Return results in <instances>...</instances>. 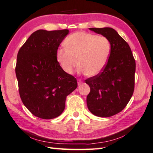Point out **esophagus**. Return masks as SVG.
I'll return each instance as SVG.
<instances>
[{
	"mask_svg": "<svg viewBox=\"0 0 153 153\" xmlns=\"http://www.w3.org/2000/svg\"><path fill=\"white\" fill-rule=\"evenodd\" d=\"M82 83H83V81H82L81 79H78V85H81Z\"/></svg>",
	"mask_w": 153,
	"mask_h": 153,
	"instance_id": "obj_1",
	"label": "esophagus"
}]
</instances>
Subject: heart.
<instances>
[{"mask_svg":"<svg viewBox=\"0 0 153 153\" xmlns=\"http://www.w3.org/2000/svg\"><path fill=\"white\" fill-rule=\"evenodd\" d=\"M64 44L65 48L57 50L56 59L68 74H72L79 64V72L97 76L105 68L111 52V44L107 37L90 33L70 34Z\"/></svg>","mask_w":153,"mask_h":153,"instance_id":"b5f03b06","label":"heart"}]
</instances>
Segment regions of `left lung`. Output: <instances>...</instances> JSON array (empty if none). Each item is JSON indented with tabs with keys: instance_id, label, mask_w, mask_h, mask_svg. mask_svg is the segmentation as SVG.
I'll return each mask as SVG.
<instances>
[{
	"instance_id": "left-lung-1",
	"label": "left lung",
	"mask_w": 153,
	"mask_h": 153,
	"mask_svg": "<svg viewBox=\"0 0 153 153\" xmlns=\"http://www.w3.org/2000/svg\"><path fill=\"white\" fill-rule=\"evenodd\" d=\"M89 29L109 39L111 52L103 71L85 81L90 88L87 105L95 116L112 117L123 110L133 94L135 60L129 45L114 29Z\"/></svg>"
}]
</instances>
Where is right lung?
Returning a JSON list of instances; mask_svg holds the SVG:
<instances>
[{"mask_svg":"<svg viewBox=\"0 0 153 153\" xmlns=\"http://www.w3.org/2000/svg\"><path fill=\"white\" fill-rule=\"evenodd\" d=\"M68 30H37L31 34L17 54L15 68L22 102L39 118L59 117L66 97L77 88L76 79L62 69L56 52Z\"/></svg>","mask_w":153,"mask_h":153,"instance_id":"obj_1","label":"right lung"}]
</instances>
